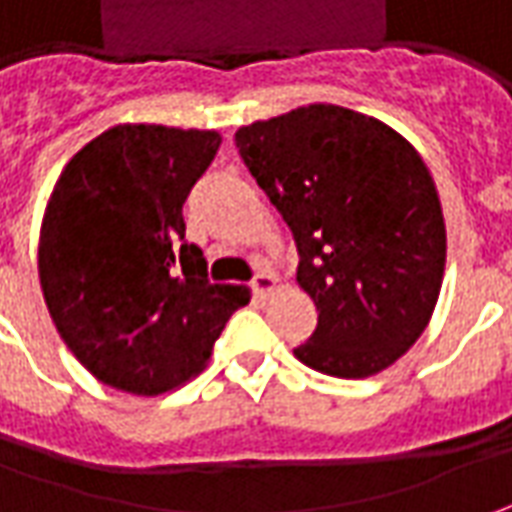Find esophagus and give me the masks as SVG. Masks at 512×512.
<instances>
[{
  "label": "esophagus",
  "instance_id": "1",
  "mask_svg": "<svg viewBox=\"0 0 512 512\" xmlns=\"http://www.w3.org/2000/svg\"><path fill=\"white\" fill-rule=\"evenodd\" d=\"M274 274L271 271H257L255 277H252V291H255V297H269L271 291H274Z\"/></svg>",
  "mask_w": 512,
  "mask_h": 512
}]
</instances>
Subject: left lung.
Returning a JSON list of instances; mask_svg holds the SVG:
<instances>
[{
	"label": "left lung",
	"instance_id": "1",
	"mask_svg": "<svg viewBox=\"0 0 512 512\" xmlns=\"http://www.w3.org/2000/svg\"><path fill=\"white\" fill-rule=\"evenodd\" d=\"M294 232L297 283L319 319L294 350L336 378L387 370L420 339L446 271V221L426 162L375 117L311 103L235 134Z\"/></svg>",
	"mask_w": 512,
	"mask_h": 512
}]
</instances>
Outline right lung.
Here are the masks:
<instances>
[{"mask_svg": "<svg viewBox=\"0 0 512 512\" xmlns=\"http://www.w3.org/2000/svg\"><path fill=\"white\" fill-rule=\"evenodd\" d=\"M221 134L125 123L66 162L52 190L38 280L64 344L97 381L162 395L198 375L246 285L207 280L182 204Z\"/></svg>", "mask_w": 512, "mask_h": 512, "instance_id": "1", "label": "right lung"}]
</instances>
